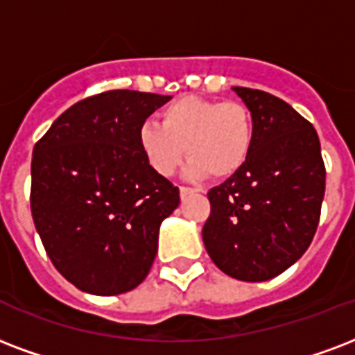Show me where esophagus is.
Masks as SVG:
<instances>
[{
    "label": "esophagus",
    "instance_id": "1",
    "mask_svg": "<svg viewBox=\"0 0 355 355\" xmlns=\"http://www.w3.org/2000/svg\"><path fill=\"white\" fill-rule=\"evenodd\" d=\"M191 193H193V189L184 188V186H180V197H182V199H186V197L191 196Z\"/></svg>",
    "mask_w": 355,
    "mask_h": 355
}]
</instances>
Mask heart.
Instances as JSON below:
<instances>
[{
    "label": "heart",
    "instance_id": "1",
    "mask_svg": "<svg viewBox=\"0 0 355 355\" xmlns=\"http://www.w3.org/2000/svg\"><path fill=\"white\" fill-rule=\"evenodd\" d=\"M255 141L253 117L238 102L182 96L162 112V124L143 123L137 143L154 171L175 175L182 159L186 177L227 178L242 169Z\"/></svg>",
    "mask_w": 355,
    "mask_h": 355
}]
</instances>
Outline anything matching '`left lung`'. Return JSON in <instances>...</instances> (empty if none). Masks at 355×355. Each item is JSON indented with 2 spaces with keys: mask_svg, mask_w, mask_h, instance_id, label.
I'll return each instance as SVG.
<instances>
[{
  "mask_svg": "<svg viewBox=\"0 0 355 355\" xmlns=\"http://www.w3.org/2000/svg\"><path fill=\"white\" fill-rule=\"evenodd\" d=\"M250 110L255 141L248 162L208 191L202 242L221 272L268 281L304 255L315 236L326 189L320 141L285 100L232 87Z\"/></svg>",
  "mask_w": 355,
  "mask_h": 355,
  "instance_id": "left-lung-1",
  "label": "left lung"
}]
</instances>
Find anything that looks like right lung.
Wrapping results in <instances>:
<instances>
[{
  "instance_id": "obj_1",
  "label": "right lung",
  "mask_w": 355,
  "mask_h": 355,
  "mask_svg": "<svg viewBox=\"0 0 355 355\" xmlns=\"http://www.w3.org/2000/svg\"><path fill=\"white\" fill-rule=\"evenodd\" d=\"M171 96L105 91L59 115L33 148L31 214L64 279L94 296L143 283L162 221L180 197L145 158L137 132Z\"/></svg>"
}]
</instances>
